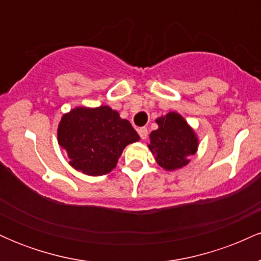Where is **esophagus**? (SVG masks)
Returning a JSON list of instances; mask_svg holds the SVG:
<instances>
[{"label":"esophagus","mask_w":261,"mask_h":261,"mask_svg":"<svg viewBox=\"0 0 261 261\" xmlns=\"http://www.w3.org/2000/svg\"><path fill=\"white\" fill-rule=\"evenodd\" d=\"M137 131H139L140 137H141V139H142V140H146V139H147V137H148V130H147V128H146V127H140Z\"/></svg>","instance_id":"esophagus-1"}]
</instances>
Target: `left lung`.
Wrapping results in <instances>:
<instances>
[{
  "mask_svg": "<svg viewBox=\"0 0 261 261\" xmlns=\"http://www.w3.org/2000/svg\"><path fill=\"white\" fill-rule=\"evenodd\" d=\"M157 130L149 134L151 152L162 168L174 170L187 166L189 158L195 154L197 139L193 128L181 115L170 112L158 118Z\"/></svg>",
  "mask_w": 261,
  "mask_h": 261,
  "instance_id": "8db88e82",
  "label": "left lung"
}]
</instances>
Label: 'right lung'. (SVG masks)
Listing matches in <instances>:
<instances>
[{
    "label": "right lung",
    "mask_w": 261,
    "mask_h": 261,
    "mask_svg": "<svg viewBox=\"0 0 261 261\" xmlns=\"http://www.w3.org/2000/svg\"><path fill=\"white\" fill-rule=\"evenodd\" d=\"M59 145L74 169L87 175L112 172L128 143L140 140L135 128L108 106L74 108L62 116Z\"/></svg>",
    "instance_id": "1"
}]
</instances>
